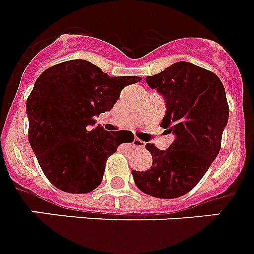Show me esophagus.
<instances>
[{"instance_id":"1","label":"esophagus","mask_w":254,"mask_h":254,"mask_svg":"<svg viewBox=\"0 0 254 254\" xmlns=\"http://www.w3.org/2000/svg\"><path fill=\"white\" fill-rule=\"evenodd\" d=\"M132 145L135 148H137V149H143L144 148V141H141L140 139H137V137H135L132 141Z\"/></svg>"}]
</instances>
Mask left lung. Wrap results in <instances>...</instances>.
<instances>
[{
  "mask_svg": "<svg viewBox=\"0 0 254 254\" xmlns=\"http://www.w3.org/2000/svg\"><path fill=\"white\" fill-rule=\"evenodd\" d=\"M145 81L165 99L160 126L176 140L166 151L147 144L153 162L147 172L132 170L133 181L148 195L178 198L202 180L220 151L230 114L226 90L215 73L188 62L174 63Z\"/></svg>",
  "mask_w": 254,
  "mask_h": 254,
  "instance_id": "1",
  "label": "left lung"
}]
</instances>
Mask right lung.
<instances>
[{
    "label": "right lung",
    "instance_id": "add662e5",
    "mask_svg": "<svg viewBox=\"0 0 254 254\" xmlns=\"http://www.w3.org/2000/svg\"><path fill=\"white\" fill-rule=\"evenodd\" d=\"M141 80L110 77L86 60H69L44 70L26 103L28 141L51 184L63 191L85 194L102 182L109 156L132 141L131 131L95 125L110 111L122 89Z\"/></svg>",
    "mask_w": 254,
    "mask_h": 254
}]
</instances>
